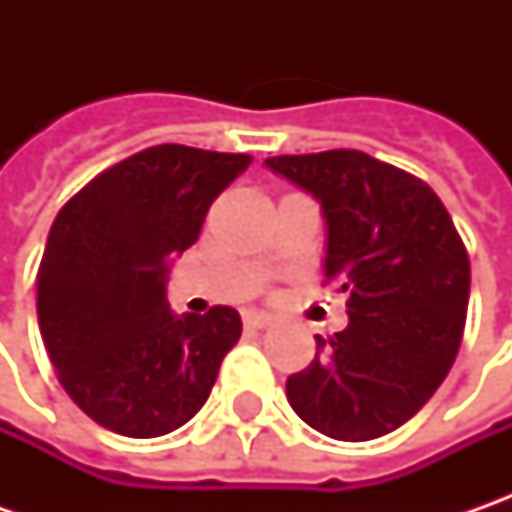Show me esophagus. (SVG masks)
<instances>
[{
    "mask_svg": "<svg viewBox=\"0 0 512 512\" xmlns=\"http://www.w3.org/2000/svg\"><path fill=\"white\" fill-rule=\"evenodd\" d=\"M245 325L267 327V325H273V316H270V313H259V310H253V313H245Z\"/></svg>",
    "mask_w": 512,
    "mask_h": 512,
    "instance_id": "34e87169",
    "label": "esophagus"
}]
</instances>
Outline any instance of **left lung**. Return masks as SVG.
<instances>
[{
    "label": "left lung",
    "mask_w": 512,
    "mask_h": 512,
    "mask_svg": "<svg viewBox=\"0 0 512 512\" xmlns=\"http://www.w3.org/2000/svg\"><path fill=\"white\" fill-rule=\"evenodd\" d=\"M267 170L310 193L325 216V276L350 293L344 330L287 402L313 430L367 442L402 427L439 390L459 353L470 262L442 199L362 150L273 156Z\"/></svg>",
    "instance_id": "8db88e82"
}]
</instances>
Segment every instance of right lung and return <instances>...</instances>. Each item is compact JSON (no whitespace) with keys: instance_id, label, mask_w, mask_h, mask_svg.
<instances>
[{"instance_id":"add662e5","label":"right lung","mask_w":512,"mask_h":512,"mask_svg":"<svg viewBox=\"0 0 512 512\" xmlns=\"http://www.w3.org/2000/svg\"><path fill=\"white\" fill-rule=\"evenodd\" d=\"M253 159L156 145L99 173L59 210L36 276L39 330L62 387L90 419L156 439L207 402L242 336L233 307L173 313V259Z\"/></svg>"}]
</instances>
